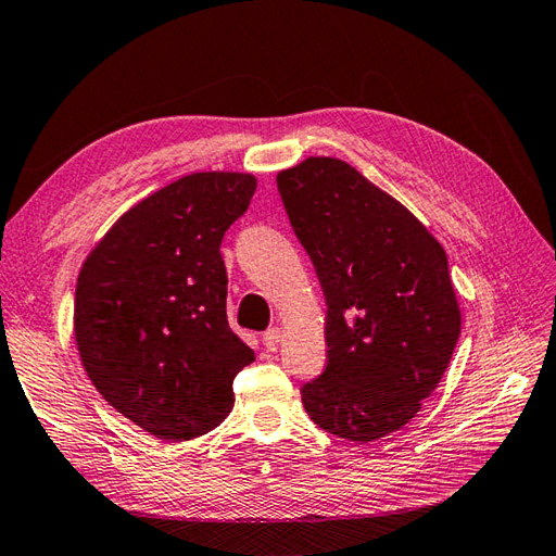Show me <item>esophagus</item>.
<instances>
[{
  "mask_svg": "<svg viewBox=\"0 0 556 556\" xmlns=\"http://www.w3.org/2000/svg\"><path fill=\"white\" fill-rule=\"evenodd\" d=\"M280 329L278 327H268L264 333H262V343L266 345V348H276L278 343H280Z\"/></svg>",
  "mask_w": 556,
  "mask_h": 556,
  "instance_id": "obj_1",
  "label": "esophagus"
}]
</instances>
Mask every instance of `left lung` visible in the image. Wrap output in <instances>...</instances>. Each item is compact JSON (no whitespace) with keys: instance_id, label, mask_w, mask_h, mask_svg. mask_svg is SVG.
Listing matches in <instances>:
<instances>
[{"instance_id":"obj_1","label":"left lung","mask_w":556,"mask_h":556,"mask_svg":"<svg viewBox=\"0 0 556 556\" xmlns=\"http://www.w3.org/2000/svg\"><path fill=\"white\" fill-rule=\"evenodd\" d=\"M276 182L327 299V366L301 401L339 439L378 441L410 422L459 341L447 255L408 208L341 160L308 157Z\"/></svg>"}]
</instances>
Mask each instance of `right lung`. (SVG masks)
I'll list each match as a JSON object with an SVG mask.
<instances>
[{"mask_svg": "<svg viewBox=\"0 0 556 556\" xmlns=\"http://www.w3.org/2000/svg\"><path fill=\"white\" fill-rule=\"evenodd\" d=\"M248 174L185 176L129 208L76 282L83 366L115 410L160 441H190L233 406L255 352L227 319L225 231L248 211Z\"/></svg>", "mask_w": 556, "mask_h": 556, "instance_id": "obj_1", "label": "right lung"}]
</instances>
